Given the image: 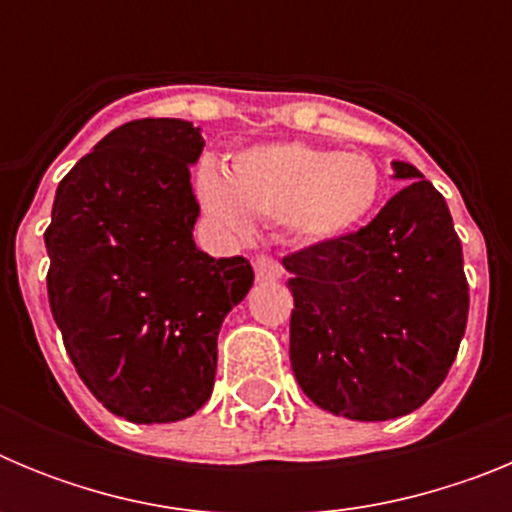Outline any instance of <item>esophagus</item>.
<instances>
[{"label":"esophagus","instance_id":"34e87169","mask_svg":"<svg viewBox=\"0 0 512 512\" xmlns=\"http://www.w3.org/2000/svg\"><path fill=\"white\" fill-rule=\"evenodd\" d=\"M253 266H256V279H259V282H277V279L282 277V266L271 259V256H259Z\"/></svg>","mask_w":512,"mask_h":512}]
</instances>
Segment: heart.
<instances>
[{
	"label": "heart",
	"mask_w": 512,
	"mask_h": 512,
	"mask_svg": "<svg viewBox=\"0 0 512 512\" xmlns=\"http://www.w3.org/2000/svg\"><path fill=\"white\" fill-rule=\"evenodd\" d=\"M379 187L369 156L307 143L248 148L230 176L212 164L197 176V197L217 225L246 235L253 217L282 220L302 243H328L354 230L377 205Z\"/></svg>",
	"instance_id": "b5f03b06"
}]
</instances>
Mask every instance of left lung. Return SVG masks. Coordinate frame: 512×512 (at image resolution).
I'll list each match as a JSON object with an SVG mask.
<instances>
[{
    "instance_id": "obj_1",
    "label": "left lung",
    "mask_w": 512,
    "mask_h": 512,
    "mask_svg": "<svg viewBox=\"0 0 512 512\" xmlns=\"http://www.w3.org/2000/svg\"><path fill=\"white\" fill-rule=\"evenodd\" d=\"M372 223L284 256L295 297L289 361L318 408L392 420L423 405L464 338L469 284L443 194L413 164Z\"/></svg>"
}]
</instances>
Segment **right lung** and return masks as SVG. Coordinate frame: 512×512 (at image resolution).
Wrapping results in <instances>:
<instances>
[{"label": "right lung", "instance_id": "1", "mask_svg": "<svg viewBox=\"0 0 512 512\" xmlns=\"http://www.w3.org/2000/svg\"><path fill=\"white\" fill-rule=\"evenodd\" d=\"M205 140L176 117L125 122L63 176L48 302L81 382L130 423H174L210 400L217 333L253 284L243 256L194 246L189 184Z\"/></svg>", "mask_w": 512, "mask_h": 512}]
</instances>
